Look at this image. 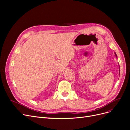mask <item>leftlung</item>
<instances>
[{"mask_svg":"<svg viewBox=\"0 0 130 130\" xmlns=\"http://www.w3.org/2000/svg\"><path fill=\"white\" fill-rule=\"evenodd\" d=\"M115 56H116V57L117 58V55H116V53L115 52Z\"/></svg>","mask_w":130,"mask_h":130,"instance_id":"8db88e82","label":"left lung"}]
</instances>
